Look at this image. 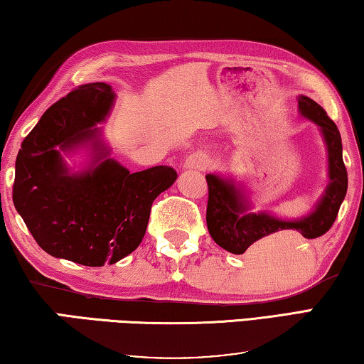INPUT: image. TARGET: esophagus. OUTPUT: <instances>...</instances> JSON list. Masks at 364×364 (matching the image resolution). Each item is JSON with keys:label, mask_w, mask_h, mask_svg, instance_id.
I'll list each match as a JSON object with an SVG mask.
<instances>
[{"label": "esophagus", "mask_w": 364, "mask_h": 364, "mask_svg": "<svg viewBox=\"0 0 364 364\" xmlns=\"http://www.w3.org/2000/svg\"><path fill=\"white\" fill-rule=\"evenodd\" d=\"M207 165H209V160L200 152H194L184 160V168L189 170H205Z\"/></svg>", "instance_id": "esophagus-1"}]
</instances>
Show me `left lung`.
Instances as JSON below:
<instances>
[{
	"label": "left lung",
	"mask_w": 364,
	"mask_h": 364,
	"mask_svg": "<svg viewBox=\"0 0 364 364\" xmlns=\"http://www.w3.org/2000/svg\"><path fill=\"white\" fill-rule=\"evenodd\" d=\"M299 117L313 121L319 128L327 151V186L306 215L282 218L267 210L252 212V203L243 183L220 173L205 175L209 184L207 228L212 240L232 255H243L250 247L257 259L277 256L291 232L304 238L324 235L336 222L348 188L347 168L342 157V137L324 108L306 95L298 97Z\"/></svg>",
	"instance_id": "obj_1"
}]
</instances>
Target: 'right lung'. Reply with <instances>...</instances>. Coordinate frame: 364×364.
Returning <instances> with one entry per match:
<instances>
[{
	"label": "right lung",
	"instance_id": "right-lung-1",
	"mask_svg": "<svg viewBox=\"0 0 364 364\" xmlns=\"http://www.w3.org/2000/svg\"><path fill=\"white\" fill-rule=\"evenodd\" d=\"M117 100L112 85H80L51 105L16 159L13 200L45 252L87 267L114 264L146 235L151 207L176 181L171 166L131 173L114 159L102 128ZM84 151L79 171L65 154Z\"/></svg>",
	"mask_w": 364,
	"mask_h": 364
}]
</instances>
